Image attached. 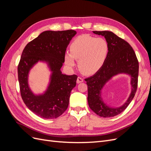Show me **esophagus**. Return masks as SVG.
I'll use <instances>...</instances> for the list:
<instances>
[{
    "instance_id": "esophagus-1",
    "label": "esophagus",
    "mask_w": 151,
    "mask_h": 151,
    "mask_svg": "<svg viewBox=\"0 0 151 151\" xmlns=\"http://www.w3.org/2000/svg\"><path fill=\"white\" fill-rule=\"evenodd\" d=\"M84 81V79L83 77H77V83H83V82Z\"/></svg>"
}]
</instances>
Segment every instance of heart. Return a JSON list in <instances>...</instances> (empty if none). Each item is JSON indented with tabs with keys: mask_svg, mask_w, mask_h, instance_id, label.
Instances as JSON below:
<instances>
[{
	"mask_svg": "<svg viewBox=\"0 0 151 151\" xmlns=\"http://www.w3.org/2000/svg\"><path fill=\"white\" fill-rule=\"evenodd\" d=\"M108 52V45L102 38L88 35L78 36L72 42L70 53L65 54V62L69 67L75 66L74 59L78 60V67L86 74H92L102 67Z\"/></svg>",
	"mask_w": 151,
	"mask_h": 151,
	"instance_id": "b5f03b06",
	"label": "heart"
}]
</instances>
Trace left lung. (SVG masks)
I'll use <instances>...</instances> for the list:
<instances>
[{
  "instance_id": "obj_1",
  "label": "left lung",
  "mask_w": 151,
  "mask_h": 151,
  "mask_svg": "<svg viewBox=\"0 0 151 151\" xmlns=\"http://www.w3.org/2000/svg\"><path fill=\"white\" fill-rule=\"evenodd\" d=\"M93 33L105 38L108 45V52L102 67L93 76L84 79L88 85V101L89 108L98 116L113 117L124 111L134 98L138 85L139 62L130 45L113 32L94 31ZM122 73L131 76V94L123 106L116 109L109 107L102 101L101 89L113 76Z\"/></svg>"
}]
</instances>
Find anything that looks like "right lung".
Wrapping results in <instances>:
<instances>
[{
  "label": "right lung",
  "mask_w": 151,
  "mask_h": 151,
  "mask_svg": "<svg viewBox=\"0 0 151 151\" xmlns=\"http://www.w3.org/2000/svg\"><path fill=\"white\" fill-rule=\"evenodd\" d=\"M76 33L72 29L45 31L27 44L22 51L17 67L21 98L26 106L41 118H57L68 108L77 76L62 74L60 68L68 45ZM38 61L47 62L52 74L45 93L35 95L29 88L27 77L30 69Z\"/></svg>",
  "instance_id": "obj_1"
}]
</instances>
